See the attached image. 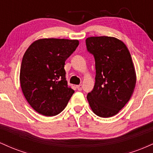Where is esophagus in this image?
<instances>
[{
	"label": "esophagus",
	"mask_w": 153,
	"mask_h": 153,
	"mask_svg": "<svg viewBox=\"0 0 153 153\" xmlns=\"http://www.w3.org/2000/svg\"><path fill=\"white\" fill-rule=\"evenodd\" d=\"M76 88H77V89H78V91H82V85H77Z\"/></svg>",
	"instance_id": "34e87169"
}]
</instances>
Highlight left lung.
<instances>
[{
	"label": "left lung",
	"instance_id": "left-lung-1",
	"mask_svg": "<svg viewBox=\"0 0 153 153\" xmlns=\"http://www.w3.org/2000/svg\"><path fill=\"white\" fill-rule=\"evenodd\" d=\"M85 44L96 66V81L87 95L88 101L97 116L113 117L134 92L136 73L131 54L124 43L114 37L91 36Z\"/></svg>",
	"mask_w": 153,
	"mask_h": 153
}]
</instances>
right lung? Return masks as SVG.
<instances>
[{
	"label": "right lung",
	"instance_id": "obj_1",
	"mask_svg": "<svg viewBox=\"0 0 153 153\" xmlns=\"http://www.w3.org/2000/svg\"><path fill=\"white\" fill-rule=\"evenodd\" d=\"M78 45V40L41 39L31 44L24 53L21 87L26 101L40 114H59L74 94L68 85L64 67Z\"/></svg>",
	"mask_w": 153,
	"mask_h": 153
}]
</instances>
